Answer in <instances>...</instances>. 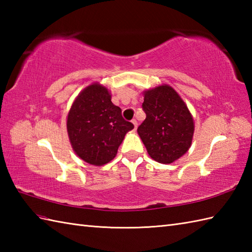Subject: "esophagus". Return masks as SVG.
<instances>
[{
  "label": "esophagus",
  "instance_id": "1",
  "mask_svg": "<svg viewBox=\"0 0 252 252\" xmlns=\"http://www.w3.org/2000/svg\"><path fill=\"white\" fill-rule=\"evenodd\" d=\"M132 123H133V125H134V130H136L137 129V121L135 119H133Z\"/></svg>",
  "mask_w": 252,
  "mask_h": 252
}]
</instances>
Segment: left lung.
Returning a JSON list of instances; mask_svg holds the SVG:
<instances>
[{"label":"left lung","instance_id":"8db88e82","mask_svg":"<svg viewBox=\"0 0 252 252\" xmlns=\"http://www.w3.org/2000/svg\"><path fill=\"white\" fill-rule=\"evenodd\" d=\"M143 110L146 119L137 133L147 153L160 163H171L190 147L194 120L180 95L169 85L146 91Z\"/></svg>","mask_w":252,"mask_h":252}]
</instances>
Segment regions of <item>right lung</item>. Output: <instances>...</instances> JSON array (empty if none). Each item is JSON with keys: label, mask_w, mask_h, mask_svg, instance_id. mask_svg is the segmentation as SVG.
Listing matches in <instances>:
<instances>
[{"label": "right lung", "mask_w": 252, "mask_h": 252, "mask_svg": "<svg viewBox=\"0 0 252 252\" xmlns=\"http://www.w3.org/2000/svg\"><path fill=\"white\" fill-rule=\"evenodd\" d=\"M134 126L123 119L106 88L94 83L73 101L67 119L73 151L85 162L103 165L114 159L126 132Z\"/></svg>", "instance_id": "add662e5"}]
</instances>
